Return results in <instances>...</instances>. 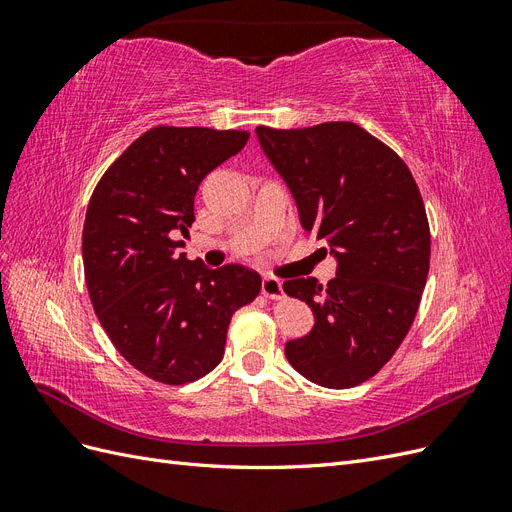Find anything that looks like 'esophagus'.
I'll use <instances>...</instances> for the list:
<instances>
[{
	"label": "esophagus",
	"mask_w": 512,
	"mask_h": 512,
	"mask_svg": "<svg viewBox=\"0 0 512 512\" xmlns=\"http://www.w3.org/2000/svg\"><path fill=\"white\" fill-rule=\"evenodd\" d=\"M262 294L269 299H282L284 297V288H282V282L277 280V277L273 275H267L265 280H262V286H260Z\"/></svg>",
	"instance_id": "obj_1"
}]
</instances>
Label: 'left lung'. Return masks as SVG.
<instances>
[{"mask_svg": "<svg viewBox=\"0 0 512 512\" xmlns=\"http://www.w3.org/2000/svg\"><path fill=\"white\" fill-rule=\"evenodd\" d=\"M256 136L301 226L337 260L327 288L316 277L284 282L314 312V329L286 342V359L309 382L350 389L391 359L421 303L431 252L421 192L404 160L356 123L258 126Z\"/></svg>", "mask_w": 512, "mask_h": 512, "instance_id": "obj_1", "label": "left lung"}]
</instances>
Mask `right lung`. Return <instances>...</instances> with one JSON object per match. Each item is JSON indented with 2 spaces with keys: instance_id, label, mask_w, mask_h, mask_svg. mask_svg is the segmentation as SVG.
Wrapping results in <instances>:
<instances>
[{
  "instance_id": "1",
  "label": "right lung",
  "mask_w": 512,
  "mask_h": 512,
  "mask_svg": "<svg viewBox=\"0 0 512 512\" xmlns=\"http://www.w3.org/2000/svg\"><path fill=\"white\" fill-rule=\"evenodd\" d=\"M250 134L158 126L121 153L91 194L83 265L91 305L117 352L151 380L185 384L224 356L232 314L254 301L260 275L209 269L181 247L194 196Z\"/></svg>"
}]
</instances>
